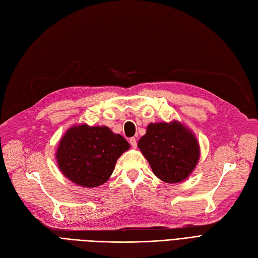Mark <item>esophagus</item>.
Listing matches in <instances>:
<instances>
[{
	"label": "esophagus",
	"mask_w": 258,
	"mask_h": 258,
	"mask_svg": "<svg viewBox=\"0 0 258 258\" xmlns=\"http://www.w3.org/2000/svg\"><path fill=\"white\" fill-rule=\"evenodd\" d=\"M130 144H131V146L133 147V148H136L137 147V140H136V138H131L130 139Z\"/></svg>",
	"instance_id": "obj_1"
}]
</instances>
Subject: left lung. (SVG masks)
<instances>
[{
    "label": "left lung",
    "mask_w": 258,
    "mask_h": 258,
    "mask_svg": "<svg viewBox=\"0 0 258 258\" xmlns=\"http://www.w3.org/2000/svg\"><path fill=\"white\" fill-rule=\"evenodd\" d=\"M138 148L155 176L167 183L186 179L201 155L195 135L178 121L149 124Z\"/></svg>",
    "instance_id": "obj_1"
}]
</instances>
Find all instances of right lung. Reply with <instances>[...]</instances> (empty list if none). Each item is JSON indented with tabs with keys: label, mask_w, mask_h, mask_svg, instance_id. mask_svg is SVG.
Instances as JSON below:
<instances>
[{
	"label": "right lung",
	"mask_w": 258,
	"mask_h": 258,
	"mask_svg": "<svg viewBox=\"0 0 258 258\" xmlns=\"http://www.w3.org/2000/svg\"><path fill=\"white\" fill-rule=\"evenodd\" d=\"M130 144L107 126H73L65 133L56 150L60 170L74 183L95 187L109 179L115 163Z\"/></svg>",
	"instance_id": "right-lung-1"
}]
</instances>
